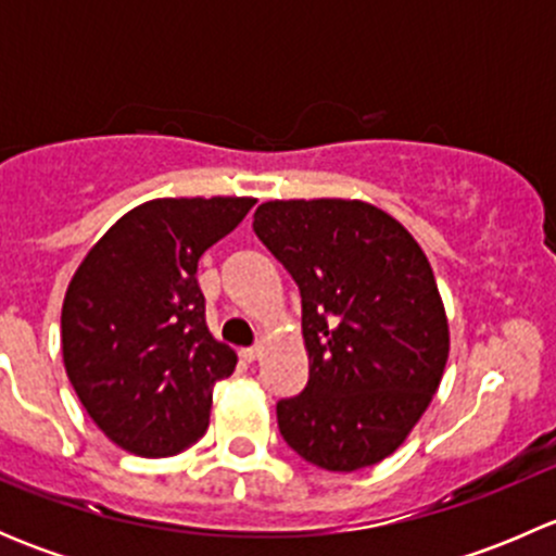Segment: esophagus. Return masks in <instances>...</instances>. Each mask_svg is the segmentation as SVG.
<instances>
[{"instance_id":"esophagus-1","label":"esophagus","mask_w":556,"mask_h":556,"mask_svg":"<svg viewBox=\"0 0 556 556\" xmlns=\"http://www.w3.org/2000/svg\"><path fill=\"white\" fill-rule=\"evenodd\" d=\"M261 346H247V350H242V357L247 363H252V361H257V357H261Z\"/></svg>"}]
</instances>
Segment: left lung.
<instances>
[{
  "mask_svg": "<svg viewBox=\"0 0 556 556\" xmlns=\"http://www.w3.org/2000/svg\"><path fill=\"white\" fill-rule=\"evenodd\" d=\"M301 290L309 382L277 403L279 433L317 468L382 463L433 401L450 323L412 233L357 199L266 201L252 220Z\"/></svg>",
  "mask_w": 556,
  "mask_h": 556,
  "instance_id": "left-lung-1",
  "label": "left lung"
}]
</instances>
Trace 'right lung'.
Returning a JSON list of instances; mask_svg holds the SVG:
<instances>
[{
  "instance_id": "add662e5",
  "label": "right lung",
  "mask_w": 556,
  "mask_h": 556,
  "mask_svg": "<svg viewBox=\"0 0 556 556\" xmlns=\"http://www.w3.org/2000/svg\"><path fill=\"white\" fill-rule=\"evenodd\" d=\"M247 195L134 206L77 266L61 309L64 368L112 444L169 457L210 425L212 387L237 352L206 328L199 257L252 210Z\"/></svg>"
}]
</instances>
